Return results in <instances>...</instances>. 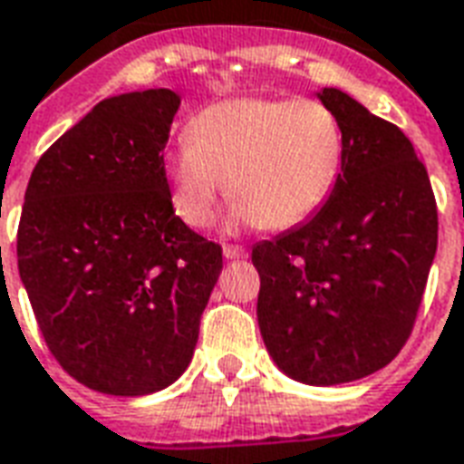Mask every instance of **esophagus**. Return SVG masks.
Returning <instances> with one entry per match:
<instances>
[{
    "label": "esophagus",
    "mask_w": 464,
    "mask_h": 464,
    "mask_svg": "<svg viewBox=\"0 0 464 464\" xmlns=\"http://www.w3.org/2000/svg\"><path fill=\"white\" fill-rule=\"evenodd\" d=\"M224 257L226 260H246L247 250L240 246H224Z\"/></svg>",
    "instance_id": "obj_1"
}]
</instances>
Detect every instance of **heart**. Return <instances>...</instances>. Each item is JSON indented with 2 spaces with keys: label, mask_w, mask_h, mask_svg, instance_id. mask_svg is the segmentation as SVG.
Masks as SVG:
<instances>
[{
  "label": "heart",
  "mask_w": 464,
  "mask_h": 464,
  "mask_svg": "<svg viewBox=\"0 0 464 464\" xmlns=\"http://www.w3.org/2000/svg\"><path fill=\"white\" fill-rule=\"evenodd\" d=\"M345 138L318 99L231 97L187 123V143L162 158L175 214L192 228L214 224L218 199H236L228 226L285 231L326 204L341 175Z\"/></svg>",
  "instance_id": "heart-1"
}]
</instances>
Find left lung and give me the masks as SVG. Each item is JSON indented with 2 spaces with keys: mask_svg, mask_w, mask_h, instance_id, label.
Masks as SVG:
<instances>
[{
  "mask_svg": "<svg viewBox=\"0 0 464 464\" xmlns=\"http://www.w3.org/2000/svg\"><path fill=\"white\" fill-rule=\"evenodd\" d=\"M345 153L326 204L253 246L257 324L282 372L331 387L362 380L411 334L438 247L436 197L411 140L365 106L324 87Z\"/></svg>",
  "mask_w": 464,
  "mask_h": 464,
  "instance_id": "8db88e82",
  "label": "left lung"
}]
</instances>
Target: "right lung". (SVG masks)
<instances>
[{
    "label": "right lung",
    "instance_id": "add662e5",
    "mask_svg": "<svg viewBox=\"0 0 464 464\" xmlns=\"http://www.w3.org/2000/svg\"><path fill=\"white\" fill-rule=\"evenodd\" d=\"M172 90L99 102L31 172L19 275L63 370L111 397H143L185 372L224 260L179 217L162 150Z\"/></svg>",
    "mask_w": 464,
    "mask_h": 464
}]
</instances>
